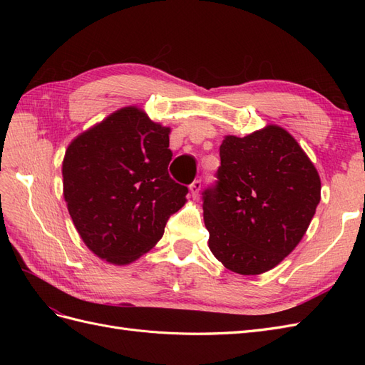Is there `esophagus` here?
Listing matches in <instances>:
<instances>
[{"mask_svg":"<svg viewBox=\"0 0 365 365\" xmlns=\"http://www.w3.org/2000/svg\"><path fill=\"white\" fill-rule=\"evenodd\" d=\"M189 187H190V193H192V196H193V197H196L197 195H200V192H201L202 181H201V180H195Z\"/></svg>","mask_w":365,"mask_h":365,"instance_id":"esophagus-1","label":"esophagus"}]
</instances>
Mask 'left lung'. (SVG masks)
<instances>
[{
  "label": "left lung",
  "instance_id": "1",
  "mask_svg": "<svg viewBox=\"0 0 365 365\" xmlns=\"http://www.w3.org/2000/svg\"><path fill=\"white\" fill-rule=\"evenodd\" d=\"M219 155L216 182L202 192L208 247L230 271L267 272L311 224L322 192L318 172L279 126L244 138L228 135Z\"/></svg>",
  "mask_w": 365,
  "mask_h": 365
}]
</instances>
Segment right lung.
Returning a JSON list of instances; mask_svg holds the SVG:
<instances>
[{
    "instance_id": "1",
    "label": "right lung",
    "mask_w": 365,
    "mask_h": 365,
    "mask_svg": "<svg viewBox=\"0 0 365 365\" xmlns=\"http://www.w3.org/2000/svg\"><path fill=\"white\" fill-rule=\"evenodd\" d=\"M169 128L123 108L73 140L62 164L63 197L85 245L126 264L163 237L189 189L169 175Z\"/></svg>"
}]
</instances>
